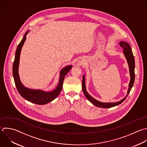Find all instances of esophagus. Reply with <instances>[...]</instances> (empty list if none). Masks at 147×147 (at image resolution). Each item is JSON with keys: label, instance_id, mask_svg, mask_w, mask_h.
Returning <instances> with one entry per match:
<instances>
[{"label": "esophagus", "instance_id": "esophagus-1", "mask_svg": "<svg viewBox=\"0 0 147 147\" xmlns=\"http://www.w3.org/2000/svg\"><path fill=\"white\" fill-rule=\"evenodd\" d=\"M78 63H79L80 65H82V64H83L84 63V60L80 59H79V60H78Z\"/></svg>", "mask_w": 147, "mask_h": 147}]
</instances>
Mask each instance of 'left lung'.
<instances>
[{
  "label": "left lung",
  "instance_id": "left-lung-1",
  "mask_svg": "<svg viewBox=\"0 0 147 147\" xmlns=\"http://www.w3.org/2000/svg\"><path fill=\"white\" fill-rule=\"evenodd\" d=\"M120 47L123 49V55L126 59V61L128 64L129 69V74L130 76V80L129 84V88L127 90V94L121 100L116 102H102L100 101L97 100L96 99H94L93 97H92L87 91L86 87V84H85V76L83 75V80H82V90L83 91V93L84 95L86 96V98L93 105H94L95 106L98 107H102V108H110L112 107H114L115 106H117L121 103H122L125 99L126 98L127 95H129L134 82L135 79V74H134V68H135V62H134V58L132 53L131 49L130 48V46L128 43H127L125 41H120L119 43Z\"/></svg>",
  "mask_w": 147,
  "mask_h": 147
}]
</instances>
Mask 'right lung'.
Wrapping results in <instances>:
<instances>
[{
    "label": "right lung",
    "instance_id": "right-lung-1",
    "mask_svg": "<svg viewBox=\"0 0 147 147\" xmlns=\"http://www.w3.org/2000/svg\"><path fill=\"white\" fill-rule=\"evenodd\" d=\"M29 31L28 30L24 35L22 40L18 45L15 55V59L13 67V74L15 84L18 91L22 97L26 99L27 100L37 104V105H45L51 102L57 97L63 88V81L65 76L71 69L72 65H67L61 69L60 72L59 84L56 88L51 91H45L42 90L30 89L25 87L21 82L18 73V68L20 64V55L22 48L26 41V36Z\"/></svg>",
    "mask_w": 147,
    "mask_h": 147
}]
</instances>
